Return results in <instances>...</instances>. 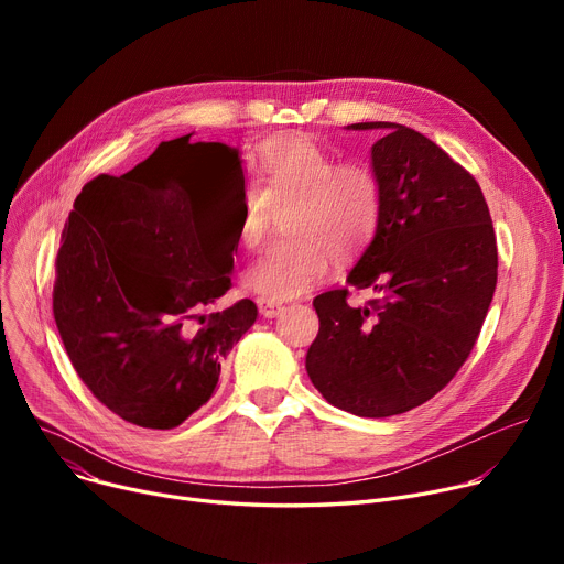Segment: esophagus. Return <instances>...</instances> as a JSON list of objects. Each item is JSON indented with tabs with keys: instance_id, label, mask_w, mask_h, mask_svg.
<instances>
[{
	"instance_id": "esophagus-1",
	"label": "esophagus",
	"mask_w": 564,
	"mask_h": 564,
	"mask_svg": "<svg viewBox=\"0 0 564 564\" xmlns=\"http://www.w3.org/2000/svg\"><path fill=\"white\" fill-rule=\"evenodd\" d=\"M258 313L262 315V317H276V315H281L283 313V304H279V302H274V300H258Z\"/></svg>"
}]
</instances>
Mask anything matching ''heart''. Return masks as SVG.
Returning <instances> with one entry per match:
<instances>
[{"mask_svg":"<svg viewBox=\"0 0 564 564\" xmlns=\"http://www.w3.org/2000/svg\"><path fill=\"white\" fill-rule=\"evenodd\" d=\"M258 185L242 192L240 242L258 249L274 210H285L288 240L267 249L245 274L264 300H294L327 281L334 256H359L381 219V183L364 162H338L311 137L267 141L258 153Z\"/></svg>","mask_w":564,"mask_h":564,"instance_id":"obj_1","label":"heart"}]
</instances>
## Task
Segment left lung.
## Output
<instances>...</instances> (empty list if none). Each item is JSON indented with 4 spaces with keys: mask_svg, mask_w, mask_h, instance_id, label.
<instances>
[{
    "mask_svg": "<svg viewBox=\"0 0 564 564\" xmlns=\"http://www.w3.org/2000/svg\"><path fill=\"white\" fill-rule=\"evenodd\" d=\"M347 130L383 132L370 148L381 219L347 276L379 300L354 308L347 288L317 294L306 370L334 406L387 419L434 398L468 359L496 290V235L476 177L434 141L383 121Z\"/></svg>",
    "mask_w": 564,
    "mask_h": 564,
    "instance_id": "left-lung-1",
    "label": "left lung"
}]
</instances>
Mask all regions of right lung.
Returning <instances> with one entry per match:
<instances>
[{
  "instance_id": "1",
  "label": "right lung",
  "mask_w": 564,
  "mask_h": 564,
  "mask_svg": "<svg viewBox=\"0 0 564 564\" xmlns=\"http://www.w3.org/2000/svg\"><path fill=\"white\" fill-rule=\"evenodd\" d=\"M148 160L94 177L75 198L52 306L91 393L132 425L171 430L213 398L258 308L242 300L188 327L230 288L232 253L215 251L185 187L141 171Z\"/></svg>"
}]
</instances>
